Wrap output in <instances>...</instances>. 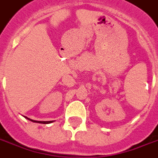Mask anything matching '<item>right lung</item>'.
<instances>
[{
	"label": "right lung",
	"instance_id": "obj_1",
	"mask_svg": "<svg viewBox=\"0 0 158 158\" xmlns=\"http://www.w3.org/2000/svg\"><path fill=\"white\" fill-rule=\"evenodd\" d=\"M24 118H27V119H29V120L32 121V122H35V123H52V122H53V121H37V120H33V119H31V118H27V117H25V116H24Z\"/></svg>",
	"mask_w": 158,
	"mask_h": 158
}]
</instances>
